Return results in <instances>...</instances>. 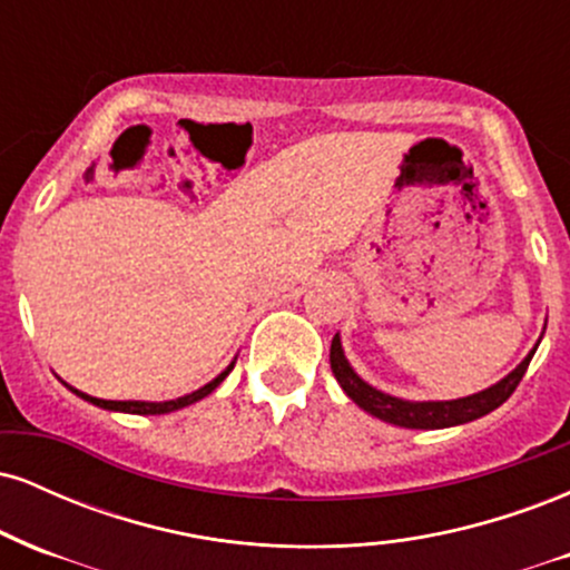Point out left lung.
I'll use <instances>...</instances> for the list:
<instances>
[{"mask_svg": "<svg viewBox=\"0 0 570 570\" xmlns=\"http://www.w3.org/2000/svg\"><path fill=\"white\" fill-rule=\"evenodd\" d=\"M541 337H544V332H541ZM541 337L535 340L531 353H528V356L522 358V362L517 364L507 377H501L499 383H493L485 391H476L472 396L444 399V402H431V399L429 402H410V399L391 396L385 394V391L375 389V385H370L364 377H358V372L353 370L348 358H345L340 335L332 337L330 364H332V372H335L340 389L348 394L351 402H356L358 407L370 412V415L381 417V421L394 423V426H402V429H450V426H461V423L476 421V417L488 415V412L501 407V404L514 394L517 385H520L535 348H539Z\"/></svg>", "mask_w": 570, "mask_h": 570, "instance_id": "1", "label": "left lung"}]
</instances>
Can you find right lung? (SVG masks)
Returning a JSON list of instances; mask_svg holds the SVG:
<instances>
[{
	"instance_id": "obj_1",
	"label": "right lung",
	"mask_w": 570,
	"mask_h": 570,
	"mask_svg": "<svg viewBox=\"0 0 570 570\" xmlns=\"http://www.w3.org/2000/svg\"><path fill=\"white\" fill-rule=\"evenodd\" d=\"M233 367H235V358H233L230 364H227L225 370L219 372L217 377H214L212 383L200 385V389L193 391V394H185V396H179V399H168V402H139V399H128V402H109V399H96V396H90V394H82V391L71 389V385H69V391H71V394H77L80 399H85V402L96 404V407L109 410V412H130V415H166V412L181 410V407H187V404L200 402L203 396L212 394V391L217 389V385L225 381L227 375H230Z\"/></svg>"
}]
</instances>
